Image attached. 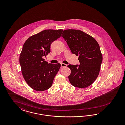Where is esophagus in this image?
<instances>
[{
	"label": "esophagus",
	"instance_id": "obj_1",
	"mask_svg": "<svg viewBox=\"0 0 125 125\" xmlns=\"http://www.w3.org/2000/svg\"><path fill=\"white\" fill-rule=\"evenodd\" d=\"M67 65V64H64V63H61V67H66Z\"/></svg>",
	"mask_w": 125,
	"mask_h": 125
}]
</instances>
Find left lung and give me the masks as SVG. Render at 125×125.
Returning <instances> with one entry per match:
<instances>
[{
    "label": "left lung",
    "mask_w": 125,
    "mask_h": 125,
    "mask_svg": "<svg viewBox=\"0 0 125 125\" xmlns=\"http://www.w3.org/2000/svg\"><path fill=\"white\" fill-rule=\"evenodd\" d=\"M61 36L73 54L79 56L80 64H69L71 73L68 78L75 87H88L97 78L102 62L98 42L91 36L78 30L63 31Z\"/></svg>",
    "instance_id": "obj_1"
}]
</instances>
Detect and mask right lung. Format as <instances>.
<instances>
[{
    "label": "right lung",
    "mask_w": 125,
    "mask_h": 125,
    "mask_svg": "<svg viewBox=\"0 0 125 125\" xmlns=\"http://www.w3.org/2000/svg\"><path fill=\"white\" fill-rule=\"evenodd\" d=\"M63 30L42 31L27 39L23 46L20 64L23 76L34 90L43 91L51 87L61 64H48L43 59L50 52V46L60 38Z\"/></svg>",
    "instance_id": "add662e5"
}]
</instances>
